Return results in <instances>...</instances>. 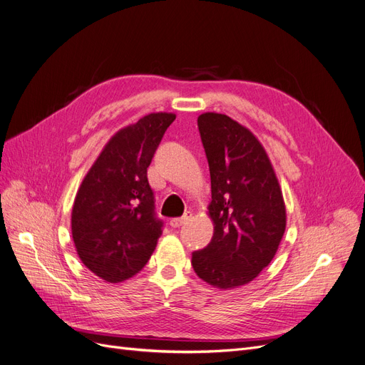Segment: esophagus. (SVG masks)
Here are the masks:
<instances>
[{"instance_id":"34e87169","label":"esophagus","mask_w":365,"mask_h":365,"mask_svg":"<svg viewBox=\"0 0 365 365\" xmlns=\"http://www.w3.org/2000/svg\"><path fill=\"white\" fill-rule=\"evenodd\" d=\"M190 217L187 215V213H185V215L184 217H181V218H173V220H170L169 221V224H170V227H174V228H177V227H180V225H182L187 220H188Z\"/></svg>"}]
</instances>
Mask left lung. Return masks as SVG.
<instances>
[{"mask_svg":"<svg viewBox=\"0 0 365 365\" xmlns=\"http://www.w3.org/2000/svg\"><path fill=\"white\" fill-rule=\"evenodd\" d=\"M210 170V243L191 265L207 284L240 287L259 275L286 231V205L271 160L246 126L227 115L197 118Z\"/></svg>","mask_w":365,"mask_h":365,"instance_id":"obj_1","label":"left lung"}]
</instances>
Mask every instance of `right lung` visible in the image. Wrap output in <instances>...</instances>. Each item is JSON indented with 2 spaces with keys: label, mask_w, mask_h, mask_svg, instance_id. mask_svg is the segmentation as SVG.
I'll return each mask as SVG.
<instances>
[{
  "label": "right lung",
  "mask_w": 365,
  "mask_h": 365,
  "mask_svg": "<svg viewBox=\"0 0 365 365\" xmlns=\"http://www.w3.org/2000/svg\"><path fill=\"white\" fill-rule=\"evenodd\" d=\"M174 113H150L119 130L82 180L72 209V237L79 259L109 283L140 272L156 249L162 221L147 168L175 120Z\"/></svg>",
  "instance_id": "1"
}]
</instances>
